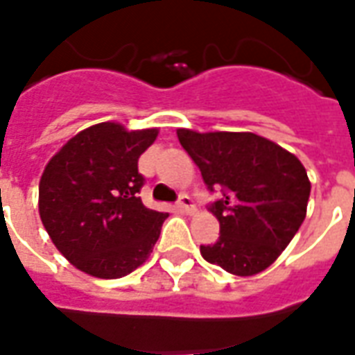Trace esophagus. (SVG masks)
Masks as SVG:
<instances>
[{
  "mask_svg": "<svg viewBox=\"0 0 355 355\" xmlns=\"http://www.w3.org/2000/svg\"><path fill=\"white\" fill-rule=\"evenodd\" d=\"M178 207L182 208V212L189 214V216L197 212L196 202H193V199L189 196H180V199H178Z\"/></svg>",
  "mask_w": 355,
  "mask_h": 355,
  "instance_id": "esophagus-1",
  "label": "esophagus"
}]
</instances>
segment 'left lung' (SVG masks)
Returning a JSON list of instances; mask_svg holds the SVG:
<instances>
[{
  "label": "left lung",
  "instance_id": "8db88e82",
  "mask_svg": "<svg viewBox=\"0 0 355 355\" xmlns=\"http://www.w3.org/2000/svg\"><path fill=\"white\" fill-rule=\"evenodd\" d=\"M177 135L207 188L223 193L208 207L220 221V238L201 245L202 259L242 277L266 270L307 214L311 182L302 162L251 132L178 128Z\"/></svg>",
  "mask_w": 355,
  "mask_h": 355
}]
</instances>
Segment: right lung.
Returning <instances> with one entry per match:
<instances>
[{"mask_svg": "<svg viewBox=\"0 0 355 355\" xmlns=\"http://www.w3.org/2000/svg\"><path fill=\"white\" fill-rule=\"evenodd\" d=\"M158 130L100 123L81 130L48 162L39 184L42 225L70 264L100 279L128 275L147 261L166 212L137 197V159Z\"/></svg>", "mask_w": 355, "mask_h": 355, "instance_id": "add662e5", "label": "right lung"}]
</instances>
